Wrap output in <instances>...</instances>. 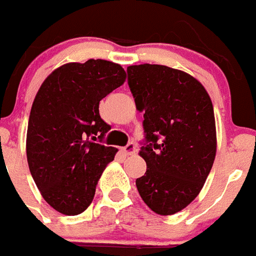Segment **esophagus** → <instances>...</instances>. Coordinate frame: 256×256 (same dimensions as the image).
<instances>
[{"label":"esophagus","instance_id":"obj_1","mask_svg":"<svg viewBox=\"0 0 256 256\" xmlns=\"http://www.w3.org/2000/svg\"><path fill=\"white\" fill-rule=\"evenodd\" d=\"M122 152H124V154H132L136 152V146L134 144V143H128V146H124V148H122Z\"/></svg>","mask_w":256,"mask_h":256}]
</instances>
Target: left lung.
Segmentation results:
<instances>
[{
  "label": "left lung",
  "instance_id": "obj_1",
  "mask_svg": "<svg viewBox=\"0 0 256 256\" xmlns=\"http://www.w3.org/2000/svg\"><path fill=\"white\" fill-rule=\"evenodd\" d=\"M128 83L136 109L144 112L139 154L147 170L136 178V188L158 214H177L198 196L214 165L211 98L194 76L162 65L128 66Z\"/></svg>",
  "mask_w": 256,
  "mask_h": 256
}]
</instances>
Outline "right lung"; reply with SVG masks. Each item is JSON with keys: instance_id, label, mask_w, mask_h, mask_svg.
<instances>
[{"instance_id": "obj_1", "label": "right lung", "mask_w": 256, "mask_h": 256, "mask_svg": "<svg viewBox=\"0 0 256 256\" xmlns=\"http://www.w3.org/2000/svg\"><path fill=\"white\" fill-rule=\"evenodd\" d=\"M124 79L121 65L88 60L60 66L38 88L27 128V161L42 198L60 214L86 211L114 160L117 148L96 143L110 130L98 104Z\"/></svg>"}]
</instances>
